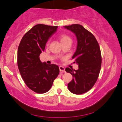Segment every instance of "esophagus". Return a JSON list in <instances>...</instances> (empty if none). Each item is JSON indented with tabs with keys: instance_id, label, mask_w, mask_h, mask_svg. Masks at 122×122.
I'll use <instances>...</instances> for the list:
<instances>
[{
	"instance_id": "esophagus-1",
	"label": "esophagus",
	"mask_w": 122,
	"mask_h": 122,
	"mask_svg": "<svg viewBox=\"0 0 122 122\" xmlns=\"http://www.w3.org/2000/svg\"><path fill=\"white\" fill-rule=\"evenodd\" d=\"M59 69H60V72H64L65 71V68L63 67V66H59Z\"/></svg>"
}]
</instances>
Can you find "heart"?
<instances>
[{
    "label": "heart",
    "mask_w": 122,
    "mask_h": 122,
    "mask_svg": "<svg viewBox=\"0 0 122 122\" xmlns=\"http://www.w3.org/2000/svg\"><path fill=\"white\" fill-rule=\"evenodd\" d=\"M58 38H59V40L60 42H61V43H62V45L65 44V43H67V42L72 41L71 37L69 36L66 35V34H61L58 36Z\"/></svg>",
    "instance_id": "b5f03b06"
}]
</instances>
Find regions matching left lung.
<instances>
[{
	"label": "left lung",
	"instance_id": "1",
	"mask_svg": "<svg viewBox=\"0 0 122 122\" xmlns=\"http://www.w3.org/2000/svg\"><path fill=\"white\" fill-rule=\"evenodd\" d=\"M64 27L72 32L77 40V48L72 58L79 65V69H65L72 76L68 89L75 94H84L93 87L99 75L102 64L99 45L94 36L82 25L75 24Z\"/></svg>",
	"mask_w": 122,
	"mask_h": 122
}]
</instances>
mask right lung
<instances>
[{"mask_svg":"<svg viewBox=\"0 0 122 122\" xmlns=\"http://www.w3.org/2000/svg\"><path fill=\"white\" fill-rule=\"evenodd\" d=\"M57 28L37 24L24 35L19 43L17 55L19 72L26 85L37 93L47 92L59 74L57 65L42 62L40 59L48 40Z\"/></svg>","mask_w":122,"mask_h":122,"instance_id":"add662e5","label":"right lung"}]
</instances>
